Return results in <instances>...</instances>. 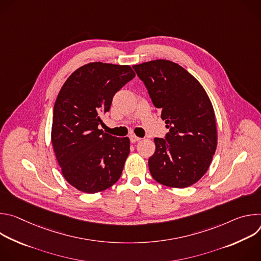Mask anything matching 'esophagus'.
<instances>
[{
  "label": "esophagus",
  "instance_id": "obj_1",
  "mask_svg": "<svg viewBox=\"0 0 261 261\" xmlns=\"http://www.w3.org/2000/svg\"><path fill=\"white\" fill-rule=\"evenodd\" d=\"M140 139H141V138H139V137H137V136H135V135H130V141L133 142V143L139 141Z\"/></svg>",
  "mask_w": 261,
  "mask_h": 261
}]
</instances>
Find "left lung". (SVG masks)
<instances>
[{
    "label": "left lung",
    "instance_id": "obj_1",
    "mask_svg": "<svg viewBox=\"0 0 261 261\" xmlns=\"http://www.w3.org/2000/svg\"><path fill=\"white\" fill-rule=\"evenodd\" d=\"M169 132L155 138L148 159L155 180L186 188L208 169L217 147V127L211 100L199 82L178 64L155 60L134 65Z\"/></svg>",
    "mask_w": 261,
    "mask_h": 261
}]
</instances>
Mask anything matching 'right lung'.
<instances>
[{
	"label": "right lung",
	"instance_id": "right-lung-1",
	"mask_svg": "<svg viewBox=\"0 0 261 261\" xmlns=\"http://www.w3.org/2000/svg\"><path fill=\"white\" fill-rule=\"evenodd\" d=\"M133 77L128 65L90 63L71 74L57 97L51 143L64 177L82 192L103 191L121 177L130 140L98 126L115 94Z\"/></svg>",
	"mask_w": 261,
	"mask_h": 261
}]
</instances>
